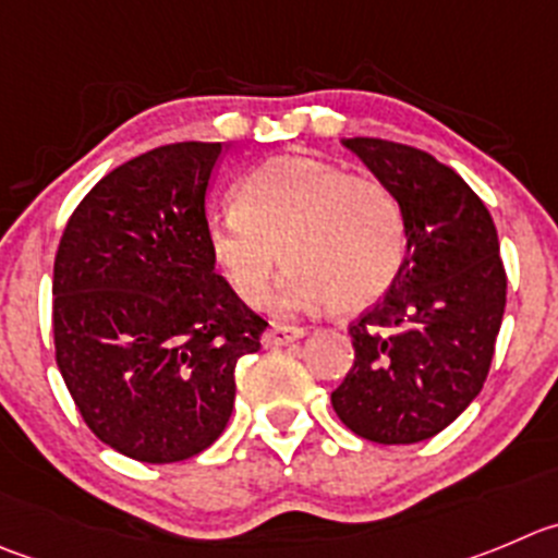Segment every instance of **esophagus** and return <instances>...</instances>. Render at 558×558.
I'll return each mask as SVG.
<instances>
[{"label": "esophagus", "instance_id": "obj_1", "mask_svg": "<svg viewBox=\"0 0 558 558\" xmlns=\"http://www.w3.org/2000/svg\"><path fill=\"white\" fill-rule=\"evenodd\" d=\"M304 333H306L304 328L299 326H279V323H274V326L263 333V344L265 348H282V344H290L295 342V339H301Z\"/></svg>", "mask_w": 558, "mask_h": 558}]
</instances>
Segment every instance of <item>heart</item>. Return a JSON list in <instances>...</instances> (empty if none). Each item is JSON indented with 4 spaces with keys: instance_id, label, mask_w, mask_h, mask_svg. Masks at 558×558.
Masks as SVG:
<instances>
[{
    "instance_id": "b5f03b06",
    "label": "heart",
    "mask_w": 558,
    "mask_h": 558,
    "mask_svg": "<svg viewBox=\"0 0 558 558\" xmlns=\"http://www.w3.org/2000/svg\"><path fill=\"white\" fill-rule=\"evenodd\" d=\"M208 248L230 288L259 306L282 252L293 263L279 290L288 312L364 310L397 279L405 259L400 203L380 180L348 174L312 156H279L246 174L235 208L208 219Z\"/></svg>"
}]
</instances>
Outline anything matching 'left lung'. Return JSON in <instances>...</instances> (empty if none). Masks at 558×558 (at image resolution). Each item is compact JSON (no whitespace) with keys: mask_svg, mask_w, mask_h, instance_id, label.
<instances>
[{"mask_svg":"<svg viewBox=\"0 0 558 558\" xmlns=\"http://www.w3.org/2000/svg\"><path fill=\"white\" fill-rule=\"evenodd\" d=\"M395 194L405 259L384 299L350 326L355 362L331 405L375 444L441 433L482 391L507 304V274L485 203L429 153L342 140Z\"/></svg>","mask_w":558,"mask_h":558,"instance_id":"obj_1","label":"left lung"}]
</instances>
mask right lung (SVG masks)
Segmentation results:
<instances>
[{
	"label": "right lung",
	"mask_w": 558,
	"mask_h": 558,
	"mask_svg": "<svg viewBox=\"0 0 558 558\" xmlns=\"http://www.w3.org/2000/svg\"><path fill=\"white\" fill-rule=\"evenodd\" d=\"M219 158V142H178L111 169L57 248V367L87 427L140 463L194 458L225 433L238 359L268 326L214 270Z\"/></svg>",
	"instance_id": "1"
}]
</instances>
